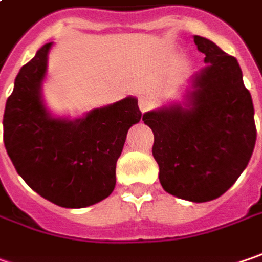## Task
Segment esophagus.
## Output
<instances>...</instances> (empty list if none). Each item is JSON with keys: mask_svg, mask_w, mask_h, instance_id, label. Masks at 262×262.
Segmentation results:
<instances>
[{"mask_svg": "<svg viewBox=\"0 0 262 262\" xmlns=\"http://www.w3.org/2000/svg\"><path fill=\"white\" fill-rule=\"evenodd\" d=\"M151 101L147 97H144V96H141V97L138 98V107H140V111L141 112H147L151 109Z\"/></svg>", "mask_w": 262, "mask_h": 262, "instance_id": "34e87169", "label": "esophagus"}]
</instances>
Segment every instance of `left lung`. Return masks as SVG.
I'll list each match as a JSON object with an SVG mask.
<instances>
[{
    "mask_svg": "<svg viewBox=\"0 0 262 262\" xmlns=\"http://www.w3.org/2000/svg\"><path fill=\"white\" fill-rule=\"evenodd\" d=\"M206 66L190 79L183 101L146 112L155 136L153 158L169 194L209 202L236 183L255 147L251 93L237 60L212 41L194 35Z\"/></svg>",
    "mask_w": 262,
    "mask_h": 262,
    "instance_id": "1",
    "label": "left lung"
}]
</instances>
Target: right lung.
Masks as SVG:
<instances>
[{
  "mask_svg": "<svg viewBox=\"0 0 262 262\" xmlns=\"http://www.w3.org/2000/svg\"><path fill=\"white\" fill-rule=\"evenodd\" d=\"M53 46L41 47L16 76L3 119L4 144L33 191L63 208H85L115 189L116 162L141 112L128 96L79 118L54 116L42 98Z\"/></svg>",
  "mask_w": 262,
  "mask_h": 262,
  "instance_id": "obj_1",
  "label": "right lung"
}]
</instances>
